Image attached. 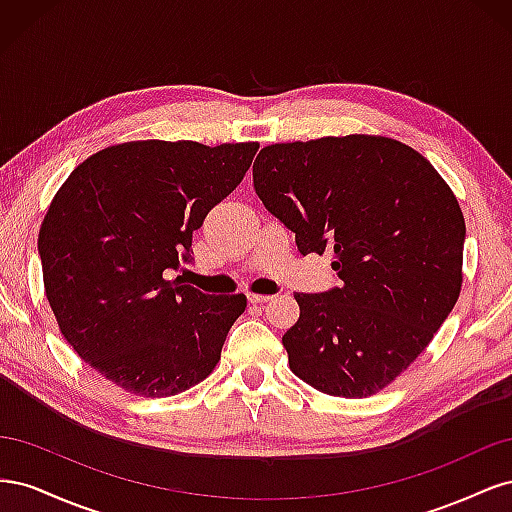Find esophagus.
<instances>
[{
    "instance_id": "obj_1",
    "label": "esophagus",
    "mask_w": 512,
    "mask_h": 512,
    "mask_svg": "<svg viewBox=\"0 0 512 512\" xmlns=\"http://www.w3.org/2000/svg\"><path fill=\"white\" fill-rule=\"evenodd\" d=\"M269 299H271L269 294H254V292L247 294V301L254 303V305H262V303H267Z\"/></svg>"
}]
</instances>
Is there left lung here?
Listing matches in <instances>:
<instances>
[{"label":"left lung","mask_w":512,"mask_h":512,"mask_svg":"<svg viewBox=\"0 0 512 512\" xmlns=\"http://www.w3.org/2000/svg\"><path fill=\"white\" fill-rule=\"evenodd\" d=\"M254 190L299 252L333 254L339 286L297 292L282 344L309 386L361 399L433 339L461 290L466 222L421 153L386 136H324L260 149Z\"/></svg>","instance_id":"8db88e82"}]
</instances>
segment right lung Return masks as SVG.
Instances as JSON below:
<instances>
[{"mask_svg":"<svg viewBox=\"0 0 512 512\" xmlns=\"http://www.w3.org/2000/svg\"><path fill=\"white\" fill-rule=\"evenodd\" d=\"M258 143L132 141L76 166L38 237L59 331L100 376L141 397L203 382L245 294H205L170 280L192 235L241 183Z\"/></svg>","mask_w":512,"mask_h":512,"instance_id":"add662e5","label":"right lung"}]
</instances>
